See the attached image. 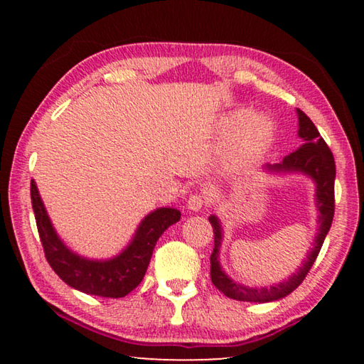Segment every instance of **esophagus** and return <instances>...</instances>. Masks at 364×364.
<instances>
[{"label":"esophagus","instance_id":"1","mask_svg":"<svg viewBox=\"0 0 364 364\" xmlns=\"http://www.w3.org/2000/svg\"><path fill=\"white\" fill-rule=\"evenodd\" d=\"M207 204V197L200 193H196V194H191L189 199H188V208L193 212H199L202 208L205 207Z\"/></svg>","mask_w":364,"mask_h":364}]
</instances>
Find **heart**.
<instances>
[{"instance_id":"obj_1","label":"heart","mask_w":364,"mask_h":364,"mask_svg":"<svg viewBox=\"0 0 364 364\" xmlns=\"http://www.w3.org/2000/svg\"><path fill=\"white\" fill-rule=\"evenodd\" d=\"M218 133L221 139L230 141L223 156L226 168L244 170L269 151L276 138V125L267 114L237 109L220 120Z\"/></svg>"}]
</instances>
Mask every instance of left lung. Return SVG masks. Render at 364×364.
Masks as SVG:
<instances>
[{
    "mask_svg": "<svg viewBox=\"0 0 364 364\" xmlns=\"http://www.w3.org/2000/svg\"><path fill=\"white\" fill-rule=\"evenodd\" d=\"M299 114V136L304 139V144L299 149L292 151L291 154L282 159L281 164L267 165L271 171H301L311 176L316 183V202L319 210V232L316 237L315 249L308 255V260L304 263L297 273L292 274L287 281L281 282L278 286H271L269 289H249L231 281L221 271L218 262V249L221 244V226L217 217H210L208 221L213 228V241L215 247L210 255V278L213 286L223 292L226 297L239 300V301H273L279 300L286 295L291 294L294 289H297L305 276L310 273V269L315 263L316 257L321 250V245L326 239V234L329 232L332 218H334V180H336V162L334 156L326 144L321 134H319L315 123L310 120L305 112L297 109Z\"/></svg>",
    "mask_w": 364,
    "mask_h": 364,
    "instance_id": "obj_1",
    "label": "left lung"
}]
</instances>
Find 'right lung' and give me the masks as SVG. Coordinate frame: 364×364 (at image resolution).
<instances>
[{
	"label": "right lung",
	"instance_id": "right-lung-1",
	"mask_svg": "<svg viewBox=\"0 0 364 364\" xmlns=\"http://www.w3.org/2000/svg\"><path fill=\"white\" fill-rule=\"evenodd\" d=\"M30 196L43 250L54 273L77 291L107 299L125 297L143 281L159 237L181 218L176 208H157L141 221L132 244L120 255L106 262H93L73 254L58 237L35 181L30 183Z\"/></svg>",
	"mask_w": 364,
	"mask_h": 364
}]
</instances>
